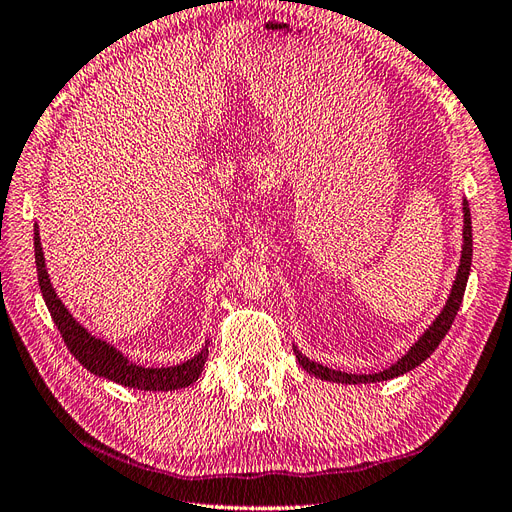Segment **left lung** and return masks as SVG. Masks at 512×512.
<instances>
[{
    "instance_id": "1",
    "label": "left lung",
    "mask_w": 512,
    "mask_h": 512,
    "mask_svg": "<svg viewBox=\"0 0 512 512\" xmlns=\"http://www.w3.org/2000/svg\"><path fill=\"white\" fill-rule=\"evenodd\" d=\"M470 268H472V218H470V206H467V201H463V251H461V264L457 270V279L455 285L450 289V296L448 302L444 306V311L435 317L433 324L429 326V330L422 334V337L412 345L410 352H407L401 360H397L392 364L390 369L386 371H379V373H364V375H352V373H341V371H334L324 367V364H317L313 360H309L306 356H302L298 349L294 347L296 358L302 364V369L306 373H311L315 377L326 379V382H337V384H371V382H384V379H392V377H399L407 371L416 369L418 364L425 362L435 349L437 345L442 343V339L448 334L452 321H455L457 313H459V306L463 302V294H465V285H467V276H470Z\"/></svg>"
}]
</instances>
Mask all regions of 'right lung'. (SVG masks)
I'll use <instances>...</instances> for the list:
<instances>
[{
    "label": "right lung",
    "instance_id": "add662e5",
    "mask_svg": "<svg viewBox=\"0 0 512 512\" xmlns=\"http://www.w3.org/2000/svg\"><path fill=\"white\" fill-rule=\"evenodd\" d=\"M34 251H36V270H38L42 298H45L47 309L55 321L57 330H60L66 347L70 349V354L75 356L87 371H92L94 375H100V377H107L115 384L137 388V390H178L197 382V377L201 375L203 364H206V358H208V345L203 347L195 358L178 364V367H163V369L139 367V364L124 358V354H120L118 349L111 347L107 341L92 337V334L68 313L62 300L57 298L45 268V255H42L38 227H34Z\"/></svg>",
    "mask_w": 512,
    "mask_h": 512
}]
</instances>
